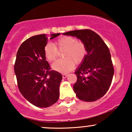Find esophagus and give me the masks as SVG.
<instances>
[{
	"label": "esophagus",
	"mask_w": 132,
	"mask_h": 132,
	"mask_svg": "<svg viewBox=\"0 0 132 132\" xmlns=\"http://www.w3.org/2000/svg\"><path fill=\"white\" fill-rule=\"evenodd\" d=\"M68 76V74H63V78L65 79L66 78V77Z\"/></svg>",
	"instance_id": "obj_1"
}]
</instances>
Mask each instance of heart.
Returning <instances> with one entry per match:
<instances>
[{
    "instance_id": "heart-1",
    "label": "heart",
    "mask_w": 132,
    "mask_h": 132,
    "mask_svg": "<svg viewBox=\"0 0 132 132\" xmlns=\"http://www.w3.org/2000/svg\"><path fill=\"white\" fill-rule=\"evenodd\" d=\"M59 50H65L63 60H58L53 63L52 67L54 70L61 73H67L73 69L76 63H80L84 60L87 50L84 43L77 41L75 38L69 36L62 37L57 40L55 43H48L44 48V54L46 60L53 61L58 54Z\"/></svg>"
}]
</instances>
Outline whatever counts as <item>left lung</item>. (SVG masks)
<instances>
[{"label":"left lung","instance_id":"left-lung-1","mask_svg":"<svg viewBox=\"0 0 132 132\" xmlns=\"http://www.w3.org/2000/svg\"><path fill=\"white\" fill-rule=\"evenodd\" d=\"M75 37L85 45L87 54L76 69L74 91L81 101L93 102L102 97L112 81L113 67L110 51L99 35L90 30H77L63 33Z\"/></svg>","mask_w":132,"mask_h":132}]
</instances>
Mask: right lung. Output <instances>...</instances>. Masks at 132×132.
Returning <instances> with one entry per match:
<instances>
[{
  "mask_svg": "<svg viewBox=\"0 0 132 132\" xmlns=\"http://www.w3.org/2000/svg\"><path fill=\"white\" fill-rule=\"evenodd\" d=\"M61 34L38 35L27 39L20 46L14 71L18 87L23 96L33 105L46 108L56 103L60 96L62 75L51 70L44 48L48 40Z\"/></svg>",
  "mask_w": 132,
  "mask_h": 132,
  "instance_id": "1",
  "label": "right lung"
}]
</instances>
